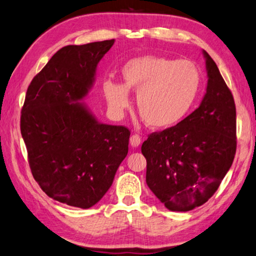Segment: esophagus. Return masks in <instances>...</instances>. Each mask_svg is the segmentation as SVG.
Masks as SVG:
<instances>
[{"label": "esophagus", "instance_id": "esophagus-1", "mask_svg": "<svg viewBox=\"0 0 256 256\" xmlns=\"http://www.w3.org/2000/svg\"><path fill=\"white\" fill-rule=\"evenodd\" d=\"M140 142H142V138L138 134H134V135L130 136V146H132V147H134V148L138 147L140 144Z\"/></svg>", "mask_w": 256, "mask_h": 256}]
</instances>
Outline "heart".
Returning <instances> with one entry per match:
<instances>
[{
	"label": "heart",
	"instance_id": "heart-1",
	"mask_svg": "<svg viewBox=\"0 0 256 256\" xmlns=\"http://www.w3.org/2000/svg\"><path fill=\"white\" fill-rule=\"evenodd\" d=\"M124 84L106 80L104 92L116 114L128 108L130 92L138 94L136 106L147 126L169 128L180 123L193 106L200 86V73L188 60L145 56L128 61L122 70Z\"/></svg>",
	"mask_w": 256,
	"mask_h": 256
}]
</instances>
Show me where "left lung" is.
Segmentation results:
<instances>
[{"label": "left lung", "instance_id": "8db88e82", "mask_svg": "<svg viewBox=\"0 0 256 256\" xmlns=\"http://www.w3.org/2000/svg\"><path fill=\"white\" fill-rule=\"evenodd\" d=\"M207 86L191 114L142 142L146 183L172 212L206 203L227 174L236 150V104L216 63L203 50Z\"/></svg>", "mask_w": 256, "mask_h": 256}]
</instances>
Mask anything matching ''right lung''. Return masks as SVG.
Returning <instances> with one entry per match:
<instances>
[{
    "mask_svg": "<svg viewBox=\"0 0 256 256\" xmlns=\"http://www.w3.org/2000/svg\"><path fill=\"white\" fill-rule=\"evenodd\" d=\"M114 44L62 48L34 77L22 109L20 132L34 180L49 198L78 208L104 198L128 152L130 130L100 123L82 101Z\"/></svg>",
    "mask_w": 256,
    "mask_h": 256,
    "instance_id": "1",
    "label": "right lung"
}]
</instances>
